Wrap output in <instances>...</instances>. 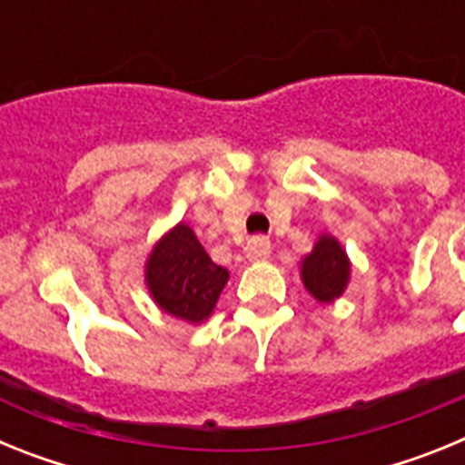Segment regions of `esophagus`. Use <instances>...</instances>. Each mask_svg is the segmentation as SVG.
I'll list each match as a JSON object with an SVG mask.
<instances>
[{
    "mask_svg": "<svg viewBox=\"0 0 465 465\" xmlns=\"http://www.w3.org/2000/svg\"><path fill=\"white\" fill-rule=\"evenodd\" d=\"M244 252H246V258L249 261H265V258L270 256V240L268 237H252V240L246 242L244 246Z\"/></svg>",
    "mask_w": 465,
    "mask_h": 465,
    "instance_id": "1",
    "label": "esophagus"
}]
</instances>
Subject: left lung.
Returning <instances> with one entry per match:
<instances>
[{
    "label": "left lung",
    "mask_w": 465,
    "mask_h": 465,
    "mask_svg": "<svg viewBox=\"0 0 465 465\" xmlns=\"http://www.w3.org/2000/svg\"><path fill=\"white\" fill-rule=\"evenodd\" d=\"M302 282L305 289L319 302H332L340 298L349 282V261L335 237L323 235L316 242L310 256L302 261Z\"/></svg>",
    "instance_id": "1"
}]
</instances>
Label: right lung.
I'll return each instance as SVG.
<instances>
[{"label": "right lung", "instance_id": "obj_1", "mask_svg": "<svg viewBox=\"0 0 465 465\" xmlns=\"http://www.w3.org/2000/svg\"><path fill=\"white\" fill-rule=\"evenodd\" d=\"M225 282L228 270L207 256L195 232L183 223L155 244L146 262V283L160 310L191 323L212 314Z\"/></svg>", "mask_w": 465, "mask_h": 465}]
</instances>
